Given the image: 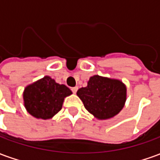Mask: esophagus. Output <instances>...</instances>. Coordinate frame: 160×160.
Masks as SVG:
<instances>
[{
    "label": "esophagus",
    "instance_id": "34e87169",
    "mask_svg": "<svg viewBox=\"0 0 160 160\" xmlns=\"http://www.w3.org/2000/svg\"><path fill=\"white\" fill-rule=\"evenodd\" d=\"M71 90H72V92H73V93H76L77 90H78V87H72V88H71Z\"/></svg>",
    "mask_w": 160,
    "mask_h": 160
}]
</instances>
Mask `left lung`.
<instances>
[{
	"label": "left lung",
	"mask_w": 160,
	"mask_h": 160,
	"mask_svg": "<svg viewBox=\"0 0 160 160\" xmlns=\"http://www.w3.org/2000/svg\"><path fill=\"white\" fill-rule=\"evenodd\" d=\"M84 106L98 119H109L118 114L126 101V87L118 80L94 75L87 87L77 92Z\"/></svg>",
	"instance_id": "8db88e82"
}]
</instances>
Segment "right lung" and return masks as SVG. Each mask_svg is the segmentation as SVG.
Listing matches in <instances>:
<instances>
[{"label": "right lung", "instance_id": "obj_1", "mask_svg": "<svg viewBox=\"0 0 160 160\" xmlns=\"http://www.w3.org/2000/svg\"><path fill=\"white\" fill-rule=\"evenodd\" d=\"M71 94V90L65 85L45 76L26 87L23 97L30 114L37 118L49 119L61 111L64 98Z\"/></svg>", "mask_w": 160, "mask_h": 160}]
</instances>
